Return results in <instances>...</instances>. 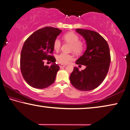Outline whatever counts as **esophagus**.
<instances>
[{
    "label": "esophagus",
    "mask_w": 130,
    "mask_h": 130,
    "mask_svg": "<svg viewBox=\"0 0 130 130\" xmlns=\"http://www.w3.org/2000/svg\"><path fill=\"white\" fill-rule=\"evenodd\" d=\"M59 66L60 67V68H64L65 67V65H63V64H61V63H59Z\"/></svg>",
    "instance_id": "esophagus-1"
}]
</instances>
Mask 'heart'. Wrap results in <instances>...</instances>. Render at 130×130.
Wrapping results in <instances>:
<instances>
[{
  "label": "heart",
  "mask_w": 130,
  "mask_h": 130,
  "mask_svg": "<svg viewBox=\"0 0 130 130\" xmlns=\"http://www.w3.org/2000/svg\"><path fill=\"white\" fill-rule=\"evenodd\" d=\"M63 40L66 42L71 44V50L73 52H74L76 54H79L82 53L83 50L84 49V44L82 42L79 41V38L77 35L73 33V32H68L65 34L63 37ZM61 46V41L58 38H57L54 41L53 44L54 49L56 51H58L60 49ZM57 61L58 62L63 64H67L69 63V61L72 59V57L69 54L65 53H61L57 57Z\"/></svg>",
  "instance_id": "b5f03b06"
}]
</instances>
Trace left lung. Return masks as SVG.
I'll use <instances>...</instances> for the list:
<instances>
[{
	"label": "left lung",
	"instance_id": "1",
	"mask_svg": "<svg viewBox=\"0 0 130 130\" xmlns=\"http://www.w3.org/2000/svg\"><path fill=\"white\" fill-rule=\"evenodd\" d=\"M76 32L83 37L86 45L85 53L76 63L85 65L86 68L80 71L78 68L74 67L69 79L79 90H93L103 82L107 74L111 61L109 46L104 38L96 31L77 28Z\"/></svg>",
	"mask_w": 130,
	"mask_h": 130
}]
</instances>
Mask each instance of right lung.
Instances as JSON below:
<instances>
[{
    "label": "right lung",
    "mask_w": 130,
    "mask_h": 130,
    "mask_svg": "<svg viewBox=\"0 0 130 130\" xmlns=\"http://www.w3.org/2000/svg\"><path fill=\"white\" fill-rule=\"evenodd\" d=\"M62 30L46 27L33 32L24 42L20 54V69L23 78L32 88L44 89L55 81L59 67L55 58L50 55L54 51L53 44ZM47 59L53 63L44 66Z\"/></svg>",
    "instance_id": "obj_1"
}]
</instances>
